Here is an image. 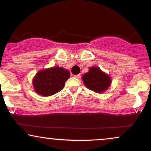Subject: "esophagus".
I'll list each match as a JSON object with an SVG mask.
<instances>
[{"instance_id":"1","label":"esophagus","mask_w":151,"mask_h":151,"mask_svg":"<svg viewBox=\"0 0 151 151\" xmlns=\"http://www.w3.org/2000/svg\"><path fill=\"white\" fill-rule=\"evenodd\" d=\"M74 77H75V78H77V79H79V78L80 77V74H77V75H74Z\"/></svg>"}]
</instances>
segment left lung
I'll return each mask as SVG.
<instances>
[{
    "instance_id": "8db88e82",
    "label": "left lung",
    "mask_w": 151,
    "mask_h": 151,
    "mask_svg": "<svg viewBox=\"0 0 151 151\" xmlns=\"http://www.w3.org/2000/svg\"><path fill=\"white\" fill-rule=\"evenodd\" d=\"M83 83L88 89L96 93H103L110 87L111 78L98 67H91L81 77Z\"/></svg>"
}]
</instances>
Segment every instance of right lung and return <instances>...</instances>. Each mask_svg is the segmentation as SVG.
<instances>
[{"label": "right lung", "instance_id": "add662e5", "mask_svg": "<svg viewBox=\"0 0 151 151\" xmlns=\"http://www.w3.org/2000/svg\"><path fill=\"white\" fill-rule=\"evenodd\" d=\"M70 77L68 70L52 67L39 70L34 76L32 84L36 93L42 96H50L60 91Z\"/></svg>", "mask_w": 151, "mask_h": 151}]
</instances>
